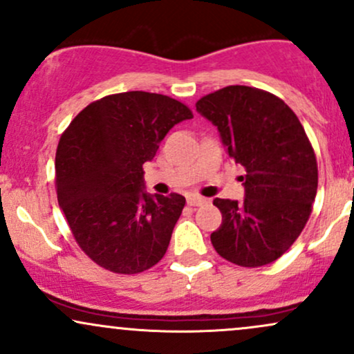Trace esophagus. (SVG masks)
Listing matches in <instances>:
<instances>
[{
  "label": "esophagus",
  "instance_id": "34e87169",
  "mask_svg": "<svg viewBox=\"0 0 354 354\" xmlns=\"http://www.w3.org/2000/svg\"><path fill=\"white\" fill-rule=\"evenodd\" d=\"M205 203H206V198L198 196V194H191V196H188L189 206H201V205H205Z\"/></svg>",
  "mask_w": 354,
  "mask_h": 354
}]
</instances>
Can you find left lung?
<instances>
[{
    "instance_id": "left-lung-1",
    "label": "left lung",
    "mask_w": 354,
    "mask_h": 354,
    "mask_svg": "<svg viewBox=\"0 0 354 354\" xmlns=\"http://www.w3.org/2000/svg\"><path fill=\"white\" fill-rule=\"evenodd\" d=\"M196 111L246 169L245 200L213 201L223 221L211 243L234 265H270L299 236L316 198L318 165L304 128L278 96L239 84L203 96Z\"/></svg>"
}]
</instances>
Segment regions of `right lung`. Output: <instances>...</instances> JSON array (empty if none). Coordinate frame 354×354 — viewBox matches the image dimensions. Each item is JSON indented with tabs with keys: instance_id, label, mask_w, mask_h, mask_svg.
<instances>
[{
	"instance_id": "add662e5",
	"label": "right lung",
	"mask_w": 354,
	"mask_h": 354,
	"mask_svg": "<svg viewBox=\"0 0 354 354\" xmlns=\"http://www.w3.org/2000/svg\"><path fill=\"white\" fill-rule=\"evenodd\" d=\"M191 118L189 108L169 96L128 91L88 104L61 135L58 203L96 265L136 274L165 256L186 200L145 191L143 165L174 124Z\"/></svg>"
}]
</instances>
